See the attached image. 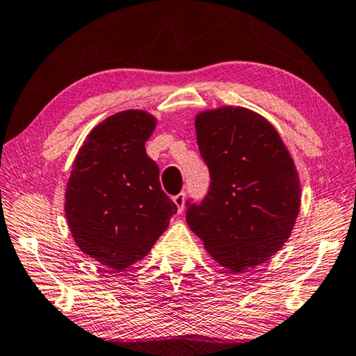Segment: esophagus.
I'll return each instance as SVG.
<instances>
[{"instance_id": "obj_1", "label": "esophagus", "mask_w": 356, "mask_h": 356, "mask_svg": "<svg viewBox=\"0 0 356 356\" xmlns=\"http://www.w3.org/2000/svg\"><path fill=\"white\" fill-rule=\"evenodd\" d=\"M172 201H174V204L177 206V211L182 212L184 211V206H185V193H184V191H180L179 195L174 196Z\"/></svg>"}]
</instances>
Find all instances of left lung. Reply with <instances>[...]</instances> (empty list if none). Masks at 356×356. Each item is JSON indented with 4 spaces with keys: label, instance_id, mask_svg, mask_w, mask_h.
<instances>
[{
    "label": "left lung",
    "instance_id": "1",
    "mask_svg": "<svg viewBox=\"0 0 356 356\" xmlns=\"http://www.w3.org/2000/svg\"><path fill=\"white\" fill-rule=\"evenodd\" d=\"M195 128L211 187L200 204L187 201V223L216 261L244 273L290 238L301 206L295 161L277 129L245 107L200 112Z\"/></svg>",
    "mask_w": 356,
    "mask_h": 356
}]
</instances>
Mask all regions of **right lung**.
<instances>
[{
  "instance_id": "right-lung-1",
  "label": "right lung",
  "mask_w": 356,
  "mask_h": 356,
  "mask_svg": "<svg viewBox=\"0 0 356 356\" xmlns=\"http://www.w3.org/2000/svg\"><path fill=\"white\" fill-rule=\"evenodd\" d=\"M155 127L156 118L145 111L118 112L90 131L72 163L67 227L79 249L107 268L140 261L177 212L145 152Z\"/></svg>"
}]
</instances>
